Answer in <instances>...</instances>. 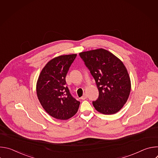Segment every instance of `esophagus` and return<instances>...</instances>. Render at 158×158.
Returning a JSON list of instances; mask_svg holds the SVG:
<instances>
[{"label": "esophagus", "mask_w": 158, "mask_h": 158, "mask_svg": "<svg viewBox=\"0 0 158 158\" xmlns=\"http://www.w3.org/2000/svg\"><path fill=\"white\" fill-rule=\"evenodd\" d=\"M87 96L85 94H84L81 98V99L82 100H85V99H87Z\"/></svg>", "instance_id": "esophagus-1"}]
</instances>
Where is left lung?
<instances>
[{"instance_id":"1","label":"left lung","mask_w":158,"mask_h":158,"mask_svg":"<svg viewBox=\"0 0 158 158\" xmlns=\"http://www.w3.org/2000/svg\"><path fill=\"white\" fill-rule=\"evenodd\" d=\"M94 77L99 97L93 101L94 108L104 114L118 112L126 102L131 81L124 64L110 52L99 49L79 53Z\"/></svg>"}]
</instances>
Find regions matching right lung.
<instances>
[{"label":"right lung","instance_id":"1","mask_svg":"<svg viewBox=\"0 0 158 158\" xmlns=\"http://www.w3.org/2000/svg\"><path fill=\"white\" fill-rule=\"evenodd\" d=\"M77 54L60 56L51 60L42 70L37 83L40 103L52 117L66 120L74 116L80 102L66 86L65 77Z\"/></svg>","mask_w":158,"mask_h":158}]
</instances>
